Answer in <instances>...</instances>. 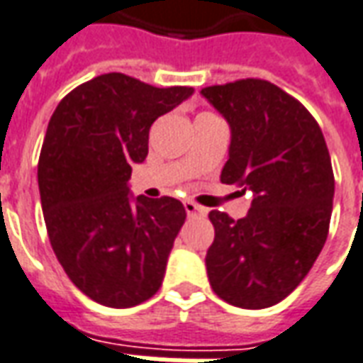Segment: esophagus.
Segmentation results:
<instances>
[{
	"instance_id": "esophagus-1",
	"label": "esophagus",
	"mask_w": 363,
	"mask_h": 363,
	"mask_svg": "<svg viewBox=\"0 0 363 363\" xmlns=\"http://www.w3.org/2000/svg\"><path fill=\"white\" fill-rule=\"evenodd\" d=\"M184 207H186V213L189 217H205V215H207V209H205V207H199V205L194 201H184Z\"/></svg>"
}]
</instances>
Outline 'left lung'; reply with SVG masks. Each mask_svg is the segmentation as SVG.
I'll list each match as a JSON object with an SVG mask.
<instances>
[{"mask_svg":"<svg viewBox=\"0 0 363 363\" xmlns=\"http://www.w3.org/2000/svg\"><path fill=\"white\" fill-rule=\"evenodd\" d=\"M230 127L220 182L252 194L246 217L211 211L213 291L242 309L285 299L309 274L328 235L334 174L323 130L303 105L266 79L201 89Z\"/></svg>","mask_w":363,"mask_h":363,"instance_id":"1","label":"left lung"}]
</instances>
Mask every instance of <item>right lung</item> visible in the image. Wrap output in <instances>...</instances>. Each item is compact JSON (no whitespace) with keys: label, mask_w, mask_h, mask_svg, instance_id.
Here are the masks:
<instances>
[{"label":"right lung","mask_w":363,"mask_h":363,"mask_svg":"<svg viewBox=\"0 0 363 363\" xmlns=\"http://www.w3.org/2000/svg\"><path fill=\"white\" fill-rule=\"evenodd\" d=\"M191 95L111 72L72 89L50 117L38 158L46 230L66 276L99 305L128 309L160 289L186 209L135 197L128 179L154 121Z\"/></svg>","instance_id":"obj_1"}]
</instances>
